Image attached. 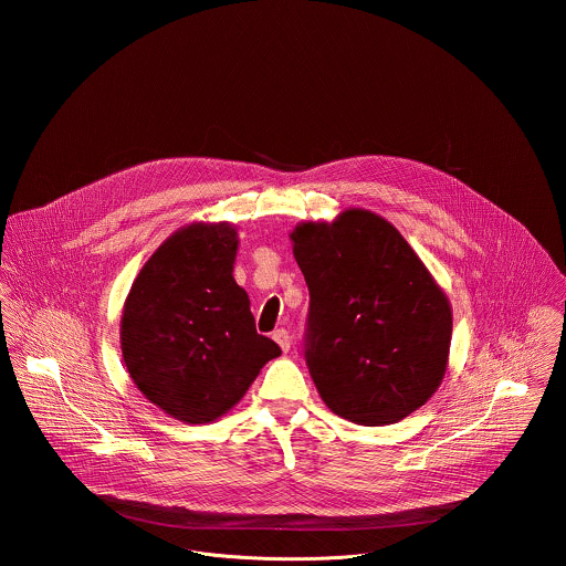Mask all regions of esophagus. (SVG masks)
<instances>
[{
    "mask_svg": "<svg viewBox=\"0 0 566 566\" xmlns=\"http://www.w3.org/2000/svg\"><path fill=\"white\" fill-rule=\"evenodd\" d=\"M272 337H274V342L281 346V350H283V353H287V350H290V346H292V337H290V333H287L285 328H276V331L272 333Z\"/></svg>",
    "mask_w": 566,
    "mask_h": 566,
    "instance_id": "esophagus-1",
    "label": "esophagus"
}]
</instances>
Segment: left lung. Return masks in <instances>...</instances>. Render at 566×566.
Masks as SVG:
<instances>
[{"mask_svg":"<svg viewBox=\"0 0 566 566\" xmlns=\"http://www.w3.org/2000/svg\"><path fill=\"white\" fill-rule=\"evenodd\" d=\"M310 287L303 355L328 409L350 422H399L438 390L451 307L418 254L384 218L348 209L294 229Z\"/></svg>","mask_w":566,"mask_h":566,"instance_id":"left-lung-1","label":"left lung"}]
</instances>
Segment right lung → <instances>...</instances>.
I'll list each match as a JSON object with an SVG mask.
<instances>
[{
  "label": "right lung",
  "mask_w": 566,
  "mask_h": 566,
  "mask_svg": "<svg viewBox=\"0 0 566 566\" xmlns=\"http://www.w3.org/2000/svg\"><path fill=\"white\" fill-rule=\"evenodd\" d=\"M238 231H176L137 274L122 316V353L135 386L165 413L205 424L227 413L281 355L259 335L233 279Z\"/></svg>",
  "instance_id": "right-lung-1"
}]
</instances>
